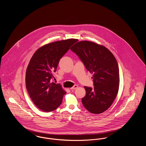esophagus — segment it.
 I'll use <instances>...</instances> for the list:
<instances>
[{
    "label": "esophagus",
    "mask_w": 146,
    "mask_h": 146,
    "mask_svg": "<svg viewBox=\"0 0 146 146\" xmlns=\"http://www.w3.org/2000/svg\"><path fill=\"white\" fill-rule=\"evenodd\" d=\"M78 88V86L77 85H74V86H73V87L70 88V90H76V89H77Z\"/></svg>",
    "instance_id": "obj_1"
}]
</instances>
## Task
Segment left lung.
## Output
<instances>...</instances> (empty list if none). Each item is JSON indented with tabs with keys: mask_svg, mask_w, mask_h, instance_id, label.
Returning a JSON list of instances; mask_svg holds the SVG:
<instances>
[{
	"mask_svg": "<svg viewBox=\"0 0 146 146\" xmlns=\"http://www.w3.org/2000/svg\"><path fill=\"white\" fill-rule=\"evenodd\" d=\"M70 50L93 74L94 88L84 86L86 95L82 99L84 107L93 114L104 112L111 107L119 90V72L115 57L104 46L86 40L76 42Z\"/></svg>",
	"mask_w": 146,
	"mask_h": 146,
	"instance_id": "1",
	"label": "left lung"
}]
</instances>
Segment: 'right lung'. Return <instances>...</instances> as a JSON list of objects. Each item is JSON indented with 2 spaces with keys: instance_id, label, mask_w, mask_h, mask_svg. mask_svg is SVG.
Wrapping results in <instances>:
<instances>
[{
  "instance_id": "1",
  "label": "right lung",
  "mask_w": 146,
  "mask_h": 146,
  "mask_svg": "<svg viewBox=\"0 0 146 146\" xmlns=\"http://www.w3.org/2000/svg\"><path fill=\"white\" fill-rule=\"evenodd\" d=\"M78 39L50 42L38 49L32 56L26 72V86L35 105L44 111L55 110L62 104L66 92L60 84L51 82L60 60Z\"/></svg>"
}]
</instances>
